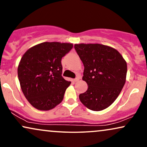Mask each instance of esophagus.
I'll list each match as a JSON object with an SVG mask.
<instances>
[{
  "label": "esophagus",
  "instance_id": "obj_1",
  "mask_svg": "<svg viewBox=\"0 0 147 147\" xmlns=\"http://www.w3.org/2000/svg\"><path fill=\"white\" fill-rule=\"evenodd\" d=\"M80 80V78H76V79H74V82H78Z\"/></svg>",
  "mask_w": 147,
  "mask_h": 147
}]
</instances>
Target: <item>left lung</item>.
<instances>
[{
	"label": "left lung",
	"mask_w": 147,
	"mask_h": 147,
	"mask_svg": "<svg viewBox=\"0 0 147 147\" xmlns=\"http://www.w3.org/2000/svg\"><path fill=\"white\" fill-rule=\"evenodd\" d=\"M84 66L82 80L88 84L80 94L82 104L93 111H101L111 105L126 82L127 64L116 49L99 43L74 45Z\"/></svg>",
	"instance_id": "left-lung-1"
}]
</instances>
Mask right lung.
I'll return each mask as SVG.
<instances>
[{
	"label": "right lung",
	"instance_id": "1",
	"mask_svg": "<svg viewBox=\"0 0 147 147\" xmlns=\"http://www.w3.org/2000/svg\"><path fill=\"white\" fill-rule=\"evenodd\" d=\"M73 46L70 43L43 42L23 54L18 78L24 96L36 109L51 110L63 100L71 82L62 77L61 60Z\"/></svg>",
	"mask_w": 147,
	"mask_h": 147
}]
</instances>
